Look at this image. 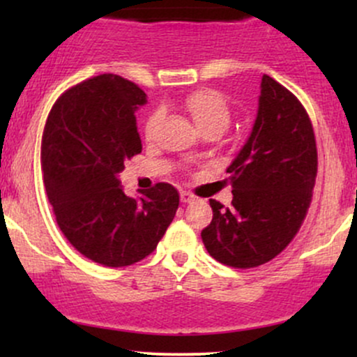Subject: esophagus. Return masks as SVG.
<instances>
[{"label": "esophagus", "instance_id": "esophagus-1", "mask_svg": "<svg viewBox=\"0 0 357 357\" xmlns=\"http://www.w3.org/2000/svg\"><path fill=\"white\" fill-rule=\"evenodd\" d=\"M192 199H195V195H192V192H190V191H183L181 192V202L183 203H191Z\"/></svg>", "mask_w": 357, "mask_h": 357}]
</instances>
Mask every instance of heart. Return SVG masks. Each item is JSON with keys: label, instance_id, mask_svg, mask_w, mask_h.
<instances>
[{"label": "heart", "instance_id": "b5f03b06", "mask_svg": "<svg viewBox=\"0 0 357 357\" xmlns=\"http://www.w3.org/2000/svg\"><path fill=\"white\" fill-rule=\"evenodd\" d=\"M184 109L190 114L196 127L204 136L218 137L231 122V109L223 93L213 89H198L191 92L183 102ZM162 119L161 110H154L146 119L144 134L147 139H153Z\"/></svg>", "mask_w": 357, "mask_h": 357}]
</instances>
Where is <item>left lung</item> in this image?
I'll use <instances>...</instances> for the list:
<instances>
[{
    "label": "left lung",
    "mask_w": 357,
    "mask_h": 357,
    "mask_svg": "<svg viewBox=\"0 0 357 357\" xmlns=\"http://www.w3.org/2000/svg\"><path fill=\"white\" fill-rule=\"evenodd\" d=\"M227 173L231 206L210 199L213 220L202 231L204 247L233 268L267 264L301 230L317 178L312 121L272 77H261L255 126Z\"/></svg>",
    "instance_id": "1"
}]
</instances>
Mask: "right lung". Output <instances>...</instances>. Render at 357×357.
<instances>
[{
	"instance_id": "add662e5",
	"label": "right lung",
	"mask_w": 357,
	"mask_h": 357,
	"mask_svg": "<svg viewBox=\"0 0 357 357\" xmlns=\"http://www.w3.org/2000/svg\"><path fill=\"white\" fill-rule=\"evenodd\" d=\"M146 104L134 82L102 73L67 89L48 114L42 173L65 238L104 267H127L154 252L179 206L173 184L126 196L117 174L141 154L136 110Z\"/></svg>"
}]
</instances>
